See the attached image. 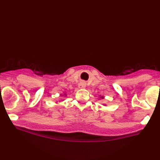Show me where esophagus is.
<instances>
[{
    "mask_svg": "<svg viewBox=\"0 0 160 160\" xmlns=\"http://www.w3.org/2000/svg\"><path fill=\"white\" fill-rule=\"evenodd\" d=\"M78 88H85L84 82H80L79 84H78Z\"/></svg>",
    "mask_w": 160,
    "mask_h": 160,
    "instance_id": "obj_1",
    "label": "esophagus"
}]
</instances>
